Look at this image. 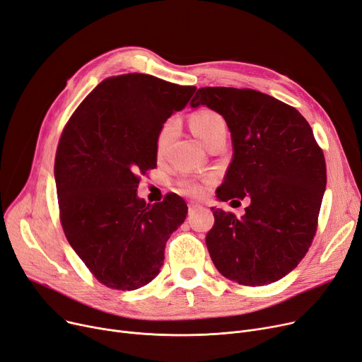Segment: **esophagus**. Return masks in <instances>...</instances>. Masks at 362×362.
I'll return each mask as SVG.
<instances>
[{"label":"esophagus","instance_id":"34e87169","mask_svg":"<svg viewBox=\"0 0 362 362\" xmlns=\"http://www.w3.org/2000/svg\"><path fill=\"white\" fill-rule=\"evenodd\" d=\"M200 208H202V204H199V203H190V204H188V212L193 214V212H196V211L200 209Z\"/></svg>","mask_w":362,"mask_h":362}]
</instances>
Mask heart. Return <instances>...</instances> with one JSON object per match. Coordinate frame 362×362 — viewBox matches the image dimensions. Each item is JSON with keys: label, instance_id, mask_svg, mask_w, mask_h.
Listing matches in <instances>:
<instances>
[{"label": "heart", "instance_id": "1", "mask_svg": "<svg viewBox=\"0 0 362 362\" xmlns=\"http://www.w3.org/2000/svg\"><path fill=\"white\" fill-rule=\"evenodd\" d=\"M190 129L197 136L199 141L204 146L211 139H214V136L219 131L226 129V122H223V119L215 112L200 110V112H196V113L192 115ZM174 134H175V122H172V120H169V122H166L160 128V131L158 134V140H156V151H158L159 156H162V154L165 153V150H166L169 141L172 140V136H174ZM182 188H184L185 193L194 194V196H197L203 192L202 187L194 184V182H184Z\"/></svg>", "mask_w": 362, "mask_h": 362}]
</instances>
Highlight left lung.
Returning <instances> with one entry per match:
<instances>
[{
  "mask_svg": "<svg viewBox=\"0 0 362 362\" xmlns=\"http://www.w3.org/2000/svg\"><path fill=\"white\" fill-rule=\"evenodd\" d=\"M226 119L233 159L219 202L249 197L242 218L212 209L211 259L231 281L265 286L295 269L313 243L325 192V160L313 128L286 103L255 90L204 87L192 107Z\"/></svg>",
  "mask_w": 362,
  "mask_h": 362,
  "instance_id": "left-lung-1",
  "label": "left lung"
}]
</instances>
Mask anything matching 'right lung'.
<instances>
[{
	"label": "right lung",
	"mask_w": 362,
	"mask_h": 362,
	"mask_svg": "<svg viewBox=\"0 0 362 362\" xmlns=\"http://www.w3.org/2000/svg\"><path fill=\"white\" fill-rule=\"evenodd\" d=\"M196 90L144 74L105 79L60 136L54 178L63 231L107 287L148 284L160 272L168 238L187 216L180 196L147 204L136 188L140 172L156 168L160 128Z\"/></svg>",
	"instance_id": "obj_1"
}]
</instances>
